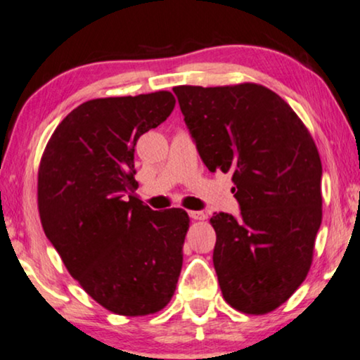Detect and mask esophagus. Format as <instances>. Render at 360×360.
Masks as SVG:
<instances>
[{
  "instance_id": "1",
  "label": "esophagus",
  "mask_w": 360,
  "mask_h": 360,
  "mask_svg": "<svg viewBox=\"0 0 360 360\" xmlns=\"http://www.w3.org/2000/svg\"><path fill=\"white\" fill-rule=\"evenodd\" d=\"M188 214H190L191 220H198V221H202L207 218V214H205L203 212H198V210H191V212H188Z\"/></svg>"
}]
</instances>
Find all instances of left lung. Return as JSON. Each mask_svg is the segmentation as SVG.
Listing matches in <instances>:
<instances>
[{
	"label": "left lung",
	"instance_id": "8db88e82",
	"mask_svg": "<svg viewBox=\"0 0 360 360\" xmlns=\"http://www.w3.org/2000/svg\"><path fill=\"white\" fill-rule=\"evenodd\" d=\"M210 172L231 174L240 217L214 213L213 264L228 304L266 314L311 268L323 220L319 152L286 101L259 84L174 87Z\"/></svg>",
	"mask_w": 360,
	"mask_h": 360
}]
</instances>
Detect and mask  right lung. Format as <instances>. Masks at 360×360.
Segmentation results:
<instances>
[{
  "instance_id": "1",
  "label": "right lung",
  "mask_w": 360,
  "mask_h": 360,
  "mask_svg": "<svg viewBox=\"0 0 360 360\" xmlns=\"http://www.w3.org/2000/svg\"><path fill=\"white\" fill-rule=\"evenodd\" d=\"M174 107L167 91L87 101L56 127L41 158L46 236L84 291L120 316L163 309L181 271L188 214L148 208L134 179L139 137Z\"/></svg>"
}]
</instances>
